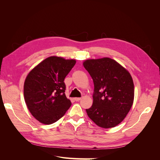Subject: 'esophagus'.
Segmentation results:
<instances>
[{
	"mask_svg": "<svg viewBox=\"0 0 160 160\" xmlns=\"http://www.w3.org/2000/svg\"><path fill=\"white\" fill-rule=\"evenodd\" d=\"M81 98H74V100L75 101H80L81 100Z\"/></svg>",
	"mask_w": 160,
	"mask_h": 160,
	"instance_id": "1",
	"label": "esophagus"
}]
</instances>
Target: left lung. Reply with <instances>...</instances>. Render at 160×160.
Listing matches in <instances>:
<instances>
[{"label": "left lung", "instance_id": "left-lung-1", "mask_svg": "<svg viewBox=\"0 0 160 160\" xmlns=\"http://www.w3.org/2000/svg\"><path fill=\"white\" fill-rule=\"evenodd\" d=\"M83 65L94 83L93 105L86 109L89 118L101 128L117 126L126 117L133 103L132 75L109 57L85 60Z\"/></svg>", "mask_w": 160, "mask_h": 160}]
</instances>
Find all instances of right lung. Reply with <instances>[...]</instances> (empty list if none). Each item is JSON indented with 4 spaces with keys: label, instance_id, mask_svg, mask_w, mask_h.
Here are the masks:
<instances>
[{
    "label": "right lung",
    "instance_id": "right-lung-1",
    "mask_svg": "<svg viewBox=\"0 0 160 160\" xmlns=\"http://www.w3.org/2000/svg\"><path fill=\"white\" fill-rule=\"evenodd\" d=\"M75 63V59L51 56L28 73L24 98L30 113L40 123L56 122L71 107V101L65 94L64 79Z\"/></svg>",
    "mask_w": 160,
    "mask_h": 160
}]
</instances>
